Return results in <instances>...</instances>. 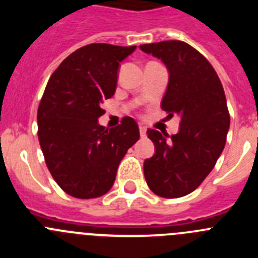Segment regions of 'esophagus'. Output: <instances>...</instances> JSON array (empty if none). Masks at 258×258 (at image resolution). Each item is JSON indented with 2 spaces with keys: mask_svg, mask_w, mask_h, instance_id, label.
<instances>
[{
  "mask_svg": "<svg viewBox=\"0 0 258 258\" xmlns=\"http://www.w3.org/2000/svg\"><path fill=\"white\" fill-rule=\"evenodd\" d=\"M140 134H141V137H146V127L145 126H140Z\"/></svg>",
  "mask_w": 258,
  "mask_h": 258,
  "instance_id": "1",
  "label": "esophagus"
}]
</instances>
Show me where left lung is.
<instances>
[{
  "instance_id": "left-lung-1",
  "label": "left lung",
  "mask_w": 258,
  "mask_h": 258,
  "mask_svg": "<svg viewBox=\"0 0 258 258\" xmlns=\"http://www.w3.org/2000/svg\"><path fill=\"white\" fill-rule=\"evenodd\" d=\"M142 51L161 59L169 83L161 108L181 117L173 136L149 129L155 154L143 163L150 190L161 198H181L192 192L211 173L222 152L230 115L222 84L212 64L183 41L141 45Z\"/></svg>"
}]
</instances>
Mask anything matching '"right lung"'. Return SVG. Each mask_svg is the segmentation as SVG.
Here are the masks:
<instances>
[{"mask_svg": "<svg viewBox=\"0 0 258 258\" xmlns=\"http://www.w3.org/2000/svg\"><path fill=\"white\" fill-rule=\"evenodd\" d=\"M136 46L90 44L68 55L47 81L37 111L38 141L52 178L77 199L108 192L118 164L140 140L136 120L106 129L102 103L112 97L120 61Z\"/></svg>", "mask_w": 258, "mask_h": 258, "instance_id": "1", "label": "right lung"}]
</instances>
